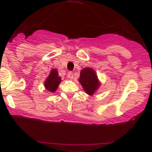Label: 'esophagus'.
Returning a JSON list of instances; mask_svg holds the SVG:
<instances>
[{"label": "esophagus", "instance_id": "obj_1", "mask_svg": "<svg viewBox=\"0 0 152 152\" xmlns=\"http://www.w3.org/2000/svg\"><path fill=\"white\" fill-rule=\"evenodd\" d=\"M74 77V75L72 72H69L68 74V78L70 79V80H72Z\"/></svg>", "mask_w": 152, "mask_h": 152}]
</instances>
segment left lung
Instances as JSON below:
<instances>
[{"mask_svg":"<svg viewBox=\"0 0 152 152\" xmlns=\"http://www.w3.org/2000/svg\"><path fill=\"white\" fill-rule=\"evenodd\" d=\"M79 82L85 93L92 96L98 90L101 85L96 72L92 68H84L81 70Z\"/></svg>","mask_w":152,"mask_h":152,"instance_id":"1","label":"left lung"}]
</instances>
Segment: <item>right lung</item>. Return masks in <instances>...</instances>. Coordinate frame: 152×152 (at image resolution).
Returning <instances> with one entry per match:
<instances>
[{
	"mask_svg": "<svg viewBox=\"0 0 152 152\" xmlns=\"http://www.w3.org/2000/svg\"><path fill=\"white\" fill-rule=\"evenodd\" d=\"M61 77L59 76L57 70L52 69L49 75L45 79L44 86L45 89L51 93H55L61 82Z\"/></svg>",
	"mask_w": 152,
	"mask_h": 152,
	"instance_id": "add662e5",
	"label": "right lung"
}]
</instances>
